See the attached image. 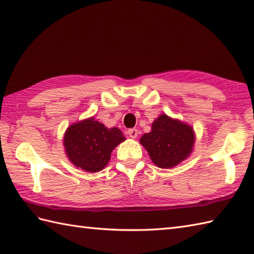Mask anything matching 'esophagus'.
<instances>
[{
  "label": "esophagus",
  "mask_w": 254,
  "mask_h": 254,
  "mask_svg": "<svg viewBox=\"0 0 254 254\" xmlns=\"http://www.w3.org/2000/svg\"><path fill=\"white\" fill-rule=\"evenodd\" d=\"M127 134L131 138H136L138 136L139 132H138V130H136V128H130V130L127 131Z\"/></svg>",
  "instance_id": "1"
}]
</instances>
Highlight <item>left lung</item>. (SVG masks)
<instances>
[{
    "label": "left lung",
    "instance_id": "1",
    "mask_svg": "<svg viewBox=\"0 0 254 254\" xmlns=\"http://www.w3.org/2000/svg\"><path fill=\"white\" fill-rule=\"evenodd\" d=\"M139 143L156 166L170 169L190 157L195 133L190 124L161 113L152 123V130L144 134Z\"/></svg>",
    "mask_w": 254,
    "mask_h": 254
}]
</instances>
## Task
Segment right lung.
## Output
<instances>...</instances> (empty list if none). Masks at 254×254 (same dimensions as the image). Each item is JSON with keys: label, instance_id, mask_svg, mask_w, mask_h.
<instances>
[{"label": "right lung", "instance_id": "1", "mask_svg": "<svg viewBox=\"0 0 254 254\" xmlns=\"http://www.w3.org/2000/svg\"><path fill=\"white\" fill-rule=\"evenodd\" d=\"M126 141L120 128H108L94 117L71 124L63 137V146L71 163L87 172H98L109 163L111 153Z\"/></svg>", "mask_w": 254, "mask_h": 254}]
</instances>
